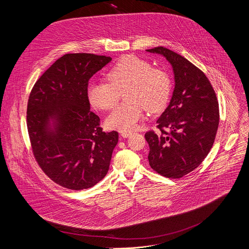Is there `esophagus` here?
Masks as SVG:
<instances>
[{
    "label": "esophagus",
    "mask_w": 249,
    "mask_h": 249,
    "mask_svg": "<svg viewBox=\"0 0 249 249\" xmlns=\"http://www.w3.org/2000/svg\"><path fill=\"white\" fill-rule=\"evenodd\" d=\"M132 135V132H122L121 133V136L123 137V138H128V137H130Z\"/></svg>",
    "instance_id": "obj_1"
}]
</instances>
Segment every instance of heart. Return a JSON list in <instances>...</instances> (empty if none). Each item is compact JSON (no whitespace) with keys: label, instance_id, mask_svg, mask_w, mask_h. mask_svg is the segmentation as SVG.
I'll use <instances>...</instances> for the list:
<instances>
[{"label":"heart","instance_id":"obj_1","mask_svg":"<svg viewBox=\"0 0 249 249\" xmlns=\"http://www.w3.org/2000/svg\"><path fill=\"white\" fill-rule=\"evenodd\" d=\"M108 82H91L88 87V97L97 109L108 110L116 105L120 93L125 92V100L107 116L108 128L130 132L144 117V109L151 113L162 110L169 100L172 82L167 71L153 67L137 57H122L107 74Z\"/></svg>","mask_w":249,"mask_h":249}]
</instances>
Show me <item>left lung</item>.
<instances>
[{"label":"left lung","mask_w":249,"mask_h":249,"mask_svg":"<svg viewBox=\"0 0 249 249\" xmlns=\"http://www.w3.org/2000/svg\"><path fill=\"white\" fill-rule=\"evenodd\" d=\"M171 64L174 90L157 120V131L145 134L151 167L167 178H180L197 168L211 151L220 121L216 92L202 71L165 47L148 49Z\"/></svg>","instance_id":"8db88e82"}]
</instances>
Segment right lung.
I'll use <instances>...</instances> for the list:
<instances>
[{
  "label": "right lung",
  "instance_id": "add662e5",
  "mask_svg": "<svg viewBox=\"0 0 249 249\" xmlns=\"http://www.w3.org/2000/svg\"><path fill=\"white\" fill-rule=\"evenodd\" d=\"M112 59L89 53L59 58L33 86L26 124L35 160L71 190L94 186L107 173L118 132L105 133L90 111L89 79Z\"/></svg>",
  "mask_w": 249,
  "mask_h": 249
}]
</instances>
